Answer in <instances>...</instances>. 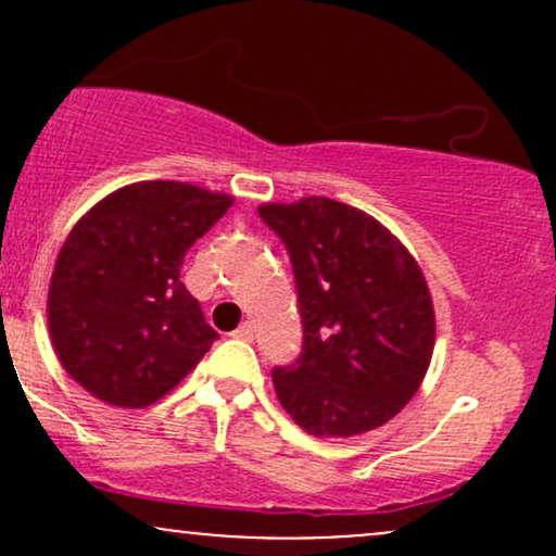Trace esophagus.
Here are the masks:
<instances>
[{
	"label": "esophagus",
	"instance_id": "1",
	"mask_svg": "<svg viewBox=\"0 0 556 556\" xmlns=\"http://www.w3.org/2000/svg\"><path fill=\"white\" fill-rule=\"evenodd\" d=\"M232 337H235V340L251 342V340H253V324H248V321H245V324H240V327L232 331Z\"/></svg>",
	"mask_w": 556,
	"mask_h": 556
}]
</instances>
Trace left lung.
<instances>
[{
    "label": "left lung",
    "mask_w": 556,
    "mask_h": 556,
    "mask_svg": "<svg viewBox=\"0 0 556 556\" xmlns=\"http://www.w3.org/2000/svg\"><path fill=\"white\" fill-rule=\"evenodd\" d=\"M295 274L303 348L274 366L277 397L314 437H355L394 418L433 353L424 271L374 216L324 195L266 203Z\"/></svg>",
    "instance_id": "8db88e82"
}]
</instances>
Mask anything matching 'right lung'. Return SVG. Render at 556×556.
<instances>
[{"mask_svg":"<svg viewBox=\"0 0 556 556\" xmlns=\"http://www.w3.org/2000/svg\"><path fill=\"white\" fill-rule=\"evenodd\" d=\"M229 206L225 193L151 180L114 190L73 227L49 287V331L65 371L93 397L151 405L219 340L180 269Z\"/></svg>","mask_w":556,"mask_h":556,"instance_id":"right-lung-1","label":"right lung"}]
</instances>
